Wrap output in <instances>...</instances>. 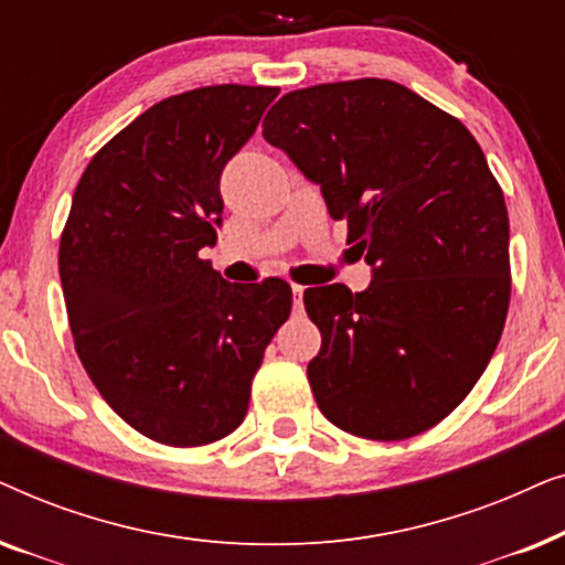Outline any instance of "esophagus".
<instances>
[{"instance_id":"34e87169","label":"esophagus","mask_w":565,"mask_h":565,"mask_svg":"<svg viewBox=\"0 0 565 565\" xmlns=\"http://www.w3.org/2000/svg\"><path fill=\"white\" fill-rule=\"evenodd\" d=\"M303 290L306 288H300V285H292V306H296L298 313L303 311Z\"/></svg>"}]
</instances>
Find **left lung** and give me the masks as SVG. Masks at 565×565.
Instances as JSON below:
<instances>
[{
  "instance_id": "left-lung-1",
  "label": "left lung",
  "mask_w": 565,
  "mask_h": 565,
  "mask_svg": "<svg viewBox=\"0 0 565 565\" xmlns=\"http://www.w3.org/2000/svg\"><path fill=\"white\" fill-rule=\"evenodd\" d=\"M262 136L321 184L347 244L373 267L362 292H303L321 331L308 362L316 404L354 437L422 435L473 391L512 296L504 192L481 146L391 79L288 92Z\"/></svg>"
}]
</instances>
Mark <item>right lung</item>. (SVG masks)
<instances>
[{
    "mask_svg": "<svg viewBox=\"0 0 565 565\" xmlns=\"http://www.w3.org/2000/svg\"><path fill=\"white\" fill-rule=\"evenodd\" d=\"M277 87L218 84L167 97L84 169L58 246L68 327L115 414L169 447L244 422L252 381L292 290L226 282L200 249L221 226V172Z\"/></svg>",
    "mask_w": 565,
    "mask_h": 565,
    "instance_id": "1",
    "label": "right lung"
}]
</instances>
